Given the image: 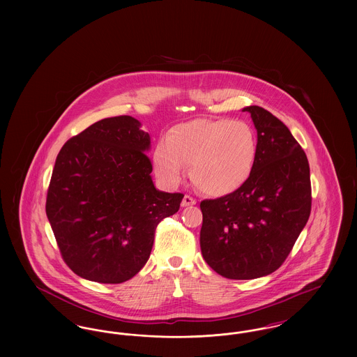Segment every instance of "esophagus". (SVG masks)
I'll use <instances>...</instances> for the list:
<instances>
[{
    "label": "esophagus",
    "mask_w": 357,
    "mask_h": 357,
    "mask_svg": "<svg viewBox=\"0 0 357 357\" xmlns=\"http://www.w3.org/2000/svg\"><path fill=\"white\" fill-rule=\"evenodd\" d=\"M197 204V201H195L192 197H190V195H185V197H183V199H182V207L192 206V204Z\"/></svg>",
    "instance_id": "obj_1"
}]
</instances>
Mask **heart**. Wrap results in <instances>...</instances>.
Listing matches in <instances>:
<instances>
[{
	"label": "heart",
	"instance_id": "heart-1",
	"mask_svg": "<svg viewBox=\"0 0 357 357\" xmlns=\"http://www.w3.org/2000/svg\"><path fill=\"white\" fill-rule=\"evenodd\" d=\"M258 153L252 127L231 119H195L175 126L153 151L155 174L178 185L190 166L194 186L206 195L236 191L250 176Z\"/></svg>",
	"mask_w": 357,
	"mask_h": 357
}]
</instances>
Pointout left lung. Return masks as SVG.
Here are the masks:
<instances>
[{"instance_id": "left-lung-1", "label": "left lung", "mask_w": 357, "mask_h": 357, "mask_svg": "<svg viewBox=\"0 0 357 357\" xmlns=\"http://www.w3.org/2000/svg\"><path fill=\"white\" fill-rule=\"evenodd\" d=\"M257 130L250 176L236 191L201 202V250L207 265L230 280L275 272L305 227L312 207L310 171L288 127L258 105L243 108Z\"/></svg>"}]
</instances>
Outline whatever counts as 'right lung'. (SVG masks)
Listing matches in <instances>:
<instances>
[{
    "label": "right lung",
    "mask_w": 357,
    "mask_h": 357,
    "mask_svg": "<svg viewBox=\"0 0 357 357\" xmlns=\"http://www.w3.org/2000/svg\"><path fill=\"white\" fill-rule=\"evenodd\" d=\"M150 144L140 121L124 115L93 123L57 155L45 210L64 262L82 278H132L158 223L179 210L183 194L153 186Z\"/></svg>",
    "instance_id": "right-lung-1"
}]
</instances>
